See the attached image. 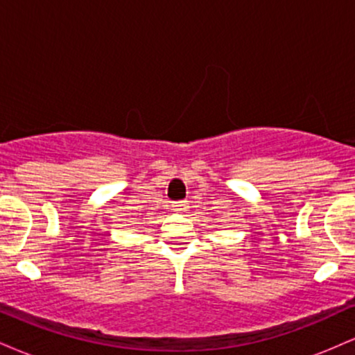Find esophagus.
Listing matches in <instances>:
<instances>
[{"mask_svg": "<svg viewBox=\"0 0 355 355\" xmlns=\"http://www.w3.org/2000/svg\"><path fill=\"white\" fill-rule=\"evenodd\" d=\"M172 207H173V210L182 211V210L187 209V202H183V200H180V202H173Z\"/></svg>", "mask_w": 355, "mask_h": 355, "instance_id": "obj_1", "label": "esophagus"}]
</instances>
